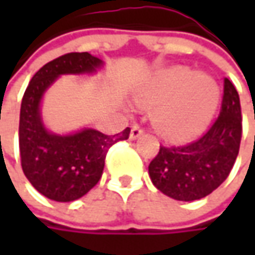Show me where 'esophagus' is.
I'll return each mask as SVG.
<instances>
[{"instance_id":"34e87169","label":"esophagus","mask_w":255,"mask_h":255,"mask_svg":"<svg viewBox=\"0 0 255 255\" xmlns=\"http://www.w3.org/2000/svg\"><path fill=\"white\" fill-rule=\"evenodd\" d=\"M143 132H144V130H143L142 128H139L137 125H133L132 129H130V139H132V140L137 139L139 136H142Z\"/></svg>"}]
</instances>
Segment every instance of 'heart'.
Returning <instances> with one entry per match:
<instances>
[{"label":"heart","instance_id":"heart-1","mask_svg":"<svg viewBox=\"0 0 255 255\" xmlns=\"http://www.w3.org/2000/svg\"><path fill=\"white\" fill-rule=\"evenodd\" d=\"M136 101L143 106L167 101L154 115L156 128L171 140H186L206 129L217 109L220 91L209 76L176 66L156 75L137 92Z\"/></svg>","mask_w":255,"mask_h":255}]
</instances>
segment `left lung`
<instances>
[{
    "instance_id": "left-lung-1",
    "label": "left lung",
    "mask_w": 255,
    "mask_h": 255,
    "mask_svg": "<svg viewBox=\"0 0 255 255\" xmlns=\"http://www.w3.org/2000/svg\"><path fill=\"white\" fill-rule=\"evenodd\" d=\"M241 108L239 92L224 79L221 111L211 128L184 146H160L149 164L152 183L174 200L193 201L214 191L230 174L240 150Z\"/></svg>"
}]
</instances>
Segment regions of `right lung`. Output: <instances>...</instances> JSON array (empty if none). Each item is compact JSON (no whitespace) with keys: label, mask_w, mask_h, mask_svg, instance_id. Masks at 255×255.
<instances>
[{"label":"right lung","mask_w":255,"mask_h":255,"mask_svg":"<svg viewBox=\"0 0 255 255\" xmlns=\"http://www.w3.org/2000/svg\"><path fill=\"white\" fill-rule=\"evenodd\" d=\"M103 62L88 52L65 54L44 65L32 76L21 103L19 154L29 183L45 197L74 201L85 196L102 177L109 147L129 137L130 129L108 136L95 129L56 134L44 126L41 101L61 75L93 74Z\"/></svg>","instance_id":"add662e5"}]
</instances>
